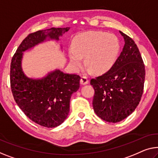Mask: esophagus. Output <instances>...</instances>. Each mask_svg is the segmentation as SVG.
<instances>
[{
  "label": "esophagus",
  "instance_id": "esophagus-1",
  "mask_svg": "<svg viewBox=\"0 0 158 158\" xmlns=\"http://www.w3.org/2000/svg\"><path fill=\"white\" fill-rule=\"evenodd\" d=\"M80 83H81L82 85H85V84H87L89 83V79H87L86 77H81V80H80Z\"/></svg>",
  "mask_w": 158,
  "mask_h": 158
}]
</instances>
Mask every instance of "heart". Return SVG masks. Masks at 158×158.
<instances>
[{
	"label": "heart",
	"mask_w": 158,
	"mask_h": 158,
	"mask_svg": "<svg viewBox=\"0 0 158 158\" xmlns=\"http://www.w3.org/2000/svg\"><path fill=\"white\" fill-rule=\"evenodd\" d=\"M120 43L116 35L103 32H87L75 37L69 49L71 64L74 69L81 67L83 56L88 71L103 74L109 71L116 62Z\"/></svg>",
	"instance_id": "heart-1"
}]
</instances>
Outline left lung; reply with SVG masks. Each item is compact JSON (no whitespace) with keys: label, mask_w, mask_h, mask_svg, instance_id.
<instances>
[{"label":"left lung","mask_w":158,"mask_h":158,"mask_svg":"<svg viewBox=\"0 0 158 158\" xmlns=\"http://www.w3.org/2000/svg\"><path fill=\"white\" fill-rule=\"evenodd\" d=\"M120 33L125 41L121 55L109 71L90 81L95 91L94 112L109 123L120 122L131 115L144 88L145 65L139 49L130 37Z\"/></svg>","instance_id":"1"}]
</instances>
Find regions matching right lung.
<instances>
[{
	"mask_svg": "<svg viewBox=\"0 0 158 158\" xmlns=\"http://www.w3.org/2000/svg\"><path fill=\"white\" fill-rule=\"evenodd\" d=\"M69 27L38 30L23 40L12 58L10 86L16 103L30 120L47 128L62 124L69 112L72 94L79 89L80 77L56 69L40 79L28 78L21 67L23 52L47 40H59Z\"/></svg>",
	"mask_w": 158,
	"mask_h": 158,
	"instance_id": "1",
	"label": "right lung"
}]
</instances>
